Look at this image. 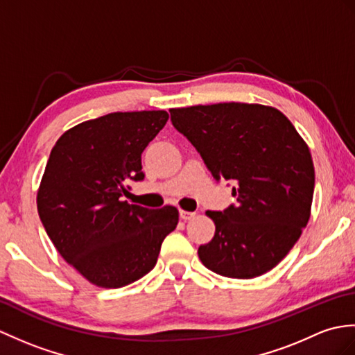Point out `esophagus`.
Here are the masks:
<instances>
[{
    "instance_id": "1",
    "label": "esophagus",
    "mask_w": 355,
    "mask_h": 355,
    "mask_svg": "<svg viewBox=\"0 0 355 355\" xmlns=\"http://www.w3.org/2000/svg\"><path fill=\"white\" fill-rule=\"evenodd\" d=\"M180 218L183 220H189L195 218V211H186V210H180Z\"/></svg>"
}]
</instances>
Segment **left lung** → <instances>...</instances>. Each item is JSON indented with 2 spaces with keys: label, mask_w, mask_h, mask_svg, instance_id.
I'll list each match as a JSON object with an SVG mask.
<instances>
[{
  "label": "left lung",
  "mask_w": 355,
  "mask_h": 355,
  "mask_svg": "<svg viewBox=\"0 0 355 355\" xmlns=\"http://www.w3.org/2000/svg\"><path fill=\"white\" fill-rule=\"evenodd\" d=\"M169 112L213 178L236 184V204L207 211L216 233L198 248L202 265L228 278L266 274L293 248L310 218L315 168L307 145L282 112L266 105L224 103Z\"/></svg>",
  "instance_id": "left-lung-1"
}]
</instances>
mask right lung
Wrapping results in <instances>:
<instances>
[{
  "instance_id": "obj_1",
  "label": "right lung",
  "mask_w": 355,
  "mask_h": 355,
  "mask_svg": "<svg viewBox=\"0 0 355 355\" xmlns=\"http://www.w3.org/2000/svg\"><path fill=\"white\" fill-rule=\"evenodd\" d=\"M168 118L164 110L105 114L66 131L49 154L39 218L62 257L92 284L137 282L177 227L172 205L153 210L121 200L128 180L145 178L142 153Z\"/></svg>"
}]
</instances>
